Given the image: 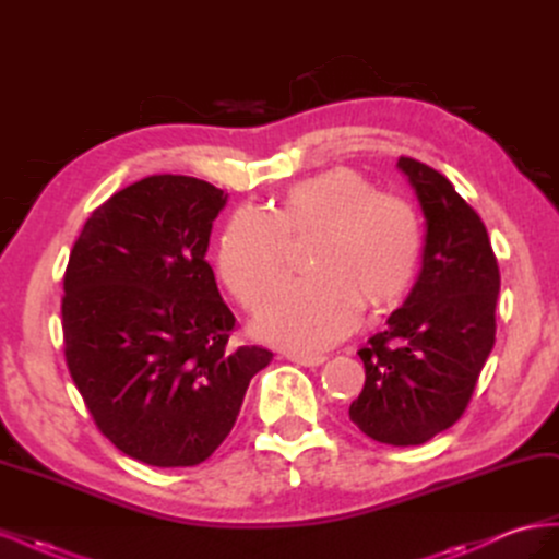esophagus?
I'll use <instances>...</instances> for the list:
<instances>
[{
    "label": "esophagus",
    "mask_w": 559,
    "mask_h": 559,
    "mask_svg": "<svg viewBox=\"0 0 559 559\" xmlns=\"http://www.w3.org/2000/svg\"><path fill=\"white\" fill-rule=\"evenodd\" d=\"M286 359L298 364V366H310V368L321 366L326 361L324 354H306V352H289V354H286Z\"/></svg>",
    "instance_id": "esophagus-1"
}]
</instances>
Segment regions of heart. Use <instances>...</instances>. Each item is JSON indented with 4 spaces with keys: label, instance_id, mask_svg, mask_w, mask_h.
I'll return each instance as SVG.
<instances>
[{
    "label": "heart",
    "instance_id": "1",
    "mask_svg": "<svg viewBox=\"0 0 559 559\" xmlns=\"http://www.w3.org/2000/svg\"><path fill=\"white\" fill-rule=\"evenodd\" d=\"M312 233V273L284 284L259 317L265 341L300 352L343 341L364 302L380 308L401 298L421 257L411 202L376 193L359 173L335 167L286 189L273 212L235 210L218 240V277L245 308L257 310L286 273L289 240Z\"/></svg>",
    "mask_w": 559,
    "mask_h": 559
}]
</instances>
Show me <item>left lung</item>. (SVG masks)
<instances>
[{
	"mask_svg": "<svg viewBox=\"0 0 559 559\" xmlns=\"http://www.w3.org/2000/svg\"><path fill=\"white\" fill-rule=\"evenodd\" d=\"M427 218L421 273L359 349L366 382L349 419L386 445H421L460 419L495 347L499 265L487 228L433 167L399 158Z\"/></svg>",
	"mask_w": 559,
	"mask_h": 559,
	"instance_id": "left-lung-1",
	"label": "left lung"
}]
</instances>
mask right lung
<instances>
[{"instance_id": "right-lung-1", "label": "right lung", "mask_w": 559, "mask_h": 559, "mask_svg": "<svg viewBox=\"0 0 559 559\" xmlns=\"http://www.w3.org/2000/svg\"><path fill=\"white\" fill-rule=\"evenodd\" d=\"M226 198L183 175L134 181L91 214L64 270L67 368L95 427L148 466L212 456L273 361L228 343L238 321L205 261Z\"/></svg>"}]
</instances>
